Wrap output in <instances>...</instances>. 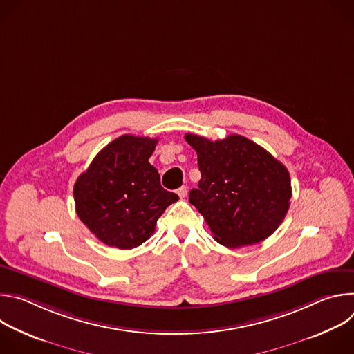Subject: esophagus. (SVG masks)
<instances>
[{"label": "esophagus", "instance_id": "obj_1", "mask_svg": "<svg viewBox=\"0 0 354 354\" xmlns=\"http://www.w3.org/2000/svg\"><path fill=\"white\" fill-rule=\"evenodd\" d=\"M176 193H178V196H179L180 198H183V197H186V194H187V187H186V186H180V187L176 190Z\"/></svg>", "mask_w": 354, "mask_h": 354}]
</instances>
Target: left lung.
I'll use <instances>...</instances> for the list:
<instances>
[{
  "label": "left lung",
  "instance_id": "left-lung-1",
  "mask_svg": "<svg viewBox=\"0 0 354 354\" xmlns=\"http://www.w3.org/2000/svg\"><path fill=\"white\" fill-rule=\"evenodd\" d=\"M201 174L189 201L214 239L228 248L254 245L284 220L291 198L287 168L257 142L238 134L212 141L187 133Z\"/></svg>",
  "mask_w": 354,
  "mask_h": 354
}]
</instances>
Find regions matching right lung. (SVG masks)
<instances>
[{
	"label": "right lung",
	"instance_id": "add662e5",
	"mask_svg": "<svg viewBox=\"0 0 354 354\" xmlns=\"http://www.w3.org/2000/svg\"><path fill=\"white\" fill-rule=\"evenodd\" d=\"M158 140L124 134L97 153L74 185L75 212L108 246L133 249L156 231L178 194L165 190L148 162Z\"/></svg>",
	"mask_w": 354,
	"mask_h": 354
}]
</instances>
